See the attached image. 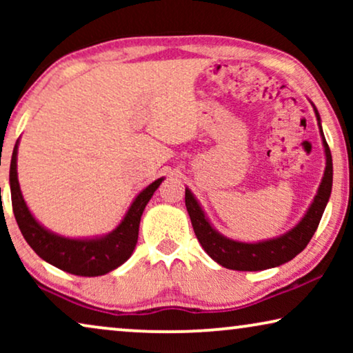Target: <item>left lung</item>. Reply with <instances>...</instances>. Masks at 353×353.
<instances>
[{
	"label": "left lung",
	"mask_w": 353,
	"mask_h": 353,
	"mask_svg": "<svg viewBox=\"0 0 353 353\" xmlns=\"http://www.w3.org/2000/svg\"><path fill=\"white\" fill-rule=\"evenodd\" d=\"M310 101V99H308ZM312 108L315 110V117L318 122V130L325 149V161L326 167L323 172V178L312 204L308 205L302 219L288 230L286 233L274 236V238L254 241V243H245V241L231 239L228 236L221 234L219 230L212 225V221L207 216L205 210L202 209L201 202L196 199L190 188L185 191V202L188 214H190L192 228H194L196 238L202 245V249L209 254L212 260L221 267L230 270H238V272H260V270H268L279 267V265L289 262L301 254L307 244L310 243L312 236L315 234L320 223L323 212L326 209L327 201H330L332 190V157L331 151L327 148L321 127V117L318 114L315 104L312 103Z\"/></svg>",
	"instance_id": "1"
}]
</instances>
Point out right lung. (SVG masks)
<instances>
[{"mask_svg": "<svg viewBox=\"0 0 353 353\" xmlns=\"http://www.w3.org/2000/svg\"><path fill=\"white\" fill-rule=\"evenodd\" d=\"M17 152L19 139L14 146L9 168L12 210L23 239L35 250L38 257L51 263L52 267L77 276H101L119 268L132 257L138 243L139 221L144 207L161 186L163 176L157 178L138 192L128 210L125 212L123 219L112 231L99 236L70 238L48 230L28 209L17 178Z\"/></svg>", "mask_w": 353, "mask_h": 353, "instance_id": "obj_1", "label": "right lung"}]
</instances>
